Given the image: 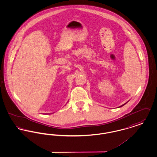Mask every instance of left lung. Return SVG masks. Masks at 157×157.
I'll return each instance as SVG.
<instances>
[{
    "label": "left lung",
    "mask_w": 157,
    "mask_h": 157,
    "mask_svg": "<svg viewBox=\"0 0 157 157\" xmlns=\"http://www.w3.org/2000/svg\"><path fill=\"white\" fill-rule=\"evenodd\" d=\"M123 105H122V106H123ZM120 107H121V106H120Z\"/></svg>",
    "instance_id": "obj_1"
}]
</instances>
